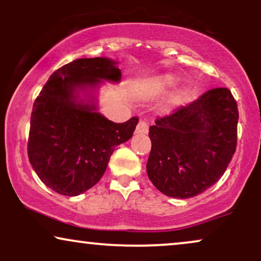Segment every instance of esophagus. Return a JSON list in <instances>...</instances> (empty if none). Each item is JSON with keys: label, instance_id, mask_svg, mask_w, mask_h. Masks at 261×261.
Returning a JSON list of instances; mask_svg holds the SVG:
<instances>
[{"label": "esophagus", "instance_id": "obj_1", "mask_svg": "<svg viewBox=\"0 0 261 261\" xmlns=\"http://www.w3.org/2000/svg\"><path fill=\"white\" fill-rule=\"evenodd\" d=\"M137 135H146L148 133V125L146 121H140L136 126V131H135Z\"/></svg>", "mask_w": 261, "mask_h": 261}]
</instances>
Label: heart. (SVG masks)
Here are the masks:
<instances>
[{"label": "heart", "mask_w": 261, "mask_h": 261, "mask_svg": "<svg viewBox=\"0 0 261 261\" xmlns=\"http://www.w3.org/2000/svg\"><path fill=\"white\" fill-rule=\"evenodd\" d=\"M179 81V76L175 73H164L162 76L155 77V79L148 81L142 88V95H145L146 98H154L157 95L162 94L163 92H166L167 89H169L170 87H173L176 82ZM188 94V89L185 87L179 88L178 91L174 93L172 98V103H179L185 98V95Z\"/></svg>", "instance_id": "heart-1"}]
</instances>
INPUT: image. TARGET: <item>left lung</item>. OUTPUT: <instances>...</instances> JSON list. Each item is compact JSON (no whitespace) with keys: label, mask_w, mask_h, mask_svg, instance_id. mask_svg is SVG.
<instances>
[{"label":"left lung","mask_w":261,"mask_h":261,"mask_svg":"<svg viewBox=\"0 0 261 261\" xmlns=\"http://www.w3.org/2000/svg\"><path fill=\"white\" fill-rule=\"evenodd\" d=\"M238 108L215 88L149 127V180L170 197L189 199L218 181L236 152Z\"/></svg>","instance_id":"obj_1"}]
</instances>
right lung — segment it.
<instances>
[{
	"label": "right lung",
	"instance_id": "obj_1",
	"mask_svg": "<svg viewBox=\"0 0 261 261\" xmlns=\"http://www.w3.org/2000/svg\"><path fill=\"white\" fill-rule=\"evenodd\" d=\"M118 62L77 59L56 70L34 101L28 157L40 180L65 196L94 187L114 148L133 137L139 119L116 124L98 112L104 81L119 83Z\"/></svg>",
	"mask_w": 261,
	"mask_h": 261
}]
</instances>
